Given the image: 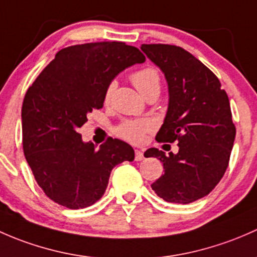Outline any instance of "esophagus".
Returning a JSON list of instances; mask_svg holds the SVG:
<instances>
[{
	"mask_svg": "<svg viewBox=\"0 0 257 257\" xmlns=\"http://www.w3.org/2000/svg\"><path fill=\"white\" fill-rule=\"evenodd\" d=\"M144 158V152L141 150H135V161H142Z\"/></svg>",
	"mask_w": 257,
	"mask_h": 257,
	"instance_id": "1",
	"label": "esophagus"
}]
</instances>
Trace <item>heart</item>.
Segmentation results:
<instances>
[{"label":"heart","instance_id":"obj_1","mask_svg":"<svg viewBox=\"0 0 257 257\" xmlns=\"http://www.w3.org/2000/svg\"><path fill=\"white\" fill-rule=\"evenodd\" d=\"M132 84L136 86V89L144 95L145 97H148L152 94H160L161 90V76L158 70L153 67H145L141 69L134 71L130 75ZM117 83L116 80H111L107 84L106 89L104 92V101L105 104H109L112 99V95L115 92ZM155 128L153 121L148 118H140V120H126L118 126L117 135L122 137L126 141L131 144H144L146 140V135Z\"/></svg>","mask_w":257,"mask_h":257}]
</instances>
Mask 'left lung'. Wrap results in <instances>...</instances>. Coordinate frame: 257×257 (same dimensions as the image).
<instances>
[{"label": "left lung", "instance_id": "obj_1", "mask_svg": "<svg viewBox=\"0 0 257 257\" xmlns=\"http://www.w3.org/2000/svg\"><path fill=\"white\" fill-rule=\"evenodd\" d=\"M141 49L168 83V111L156 140L178 141L179 147L177 155L158 148L145 152L165 169L151 187L166 202L188 204L208 195L229 166L236 134L229 97L215 74L186 49L172 44H142Z\"/></svg>", "mask_w": 257, "mask_h": 257}]
</instances>
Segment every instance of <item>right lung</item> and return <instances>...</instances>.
Here are the masks:
<instances>
[{
    "label": "right lung",
    "instance_id": "right-lung-1",
    "mask_svg": "<svg viewBox=\"0 0 257 257\" xmlns=\"http://www.w3.org/2000/svg\"><path fill=\"white\" fill-rule=\"evenodd\" d=\"M145 55L123 42H94L60 49L28 88L22 105L26 160L44 194L69 209L96 203L112 168L132 162L134 148L107 139L96 150L78 128L88 113L101 109L107 84Z\"/></svg>",
    "mask_w": 257,
    "mask_h": 257
}]
</instances>
